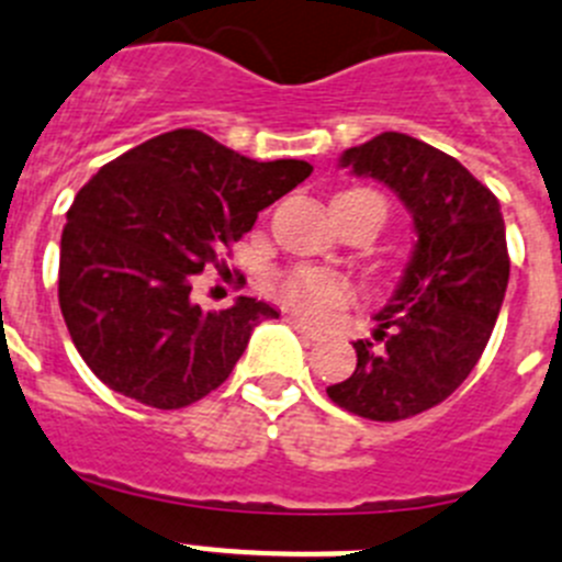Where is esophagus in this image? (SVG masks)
Here are the masks:
<instances>
[{
	"mask_svg": "<svg viewBox=\"0 0 562 562\" xmlns=\"http://www.w3.org/2000/svg\"><path fill=\"white\" fill-rule=\"evenodd\" d=\"M285 322H288V325H291L293 330H296V333H302V336H305V338H311V341H322V333H318V330H313V327L307 325V322H302V318H296V316H288Z\"/></svg>",
	"mask_w": 562,
	"mask_h": 562,
	"instance_id": "1",
	"label": "esophagus"
}]
</instances>
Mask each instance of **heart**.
Wrapping results in <instances>:
<instances>
[{
  "label": "heart",
  "instance_id": "1",
  "mask_svg": "<svg viewBox=\"0 0 562 562\" xmlns=\"http://www.w3.org/2000/svg\"><path fill=\"white\" fill-rule=\"evenodd\" d=\"M358 195H375L367 193V190H352V193L338 195L336 201L344 199H358ZM280 300L291 307L293 313L318 322L325 318L327 313L338 311L341 305H347L352 296L350 282L344 280L341 274L327 269H313V266H300V269H291L288 274L280 277Z\"/></svg>",
  "mask_w": 562,
  "mask_h": 562
}]
</instances>
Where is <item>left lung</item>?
Instances as JSON below:
<instances>
[{"instance_id": "left-lung-1", "label": "left lung", "mask_w": 562, "mask_h": 562, "mask_svg": "<svg viewBox=\"0 0 562 562\" xmlns=\"http://www.w3.org/2000/svg\"><path fill=\"white\" fill-rule=\"evenodd\" d=\"M341 168L383 181L412 212L417 244L352 375L327 386L344 412L397 423L439 406L476 367L509 280L502 204L453 156L386 134L344 150Z\"/></svg>"}]
</instances>
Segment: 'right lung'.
Instances as JSON below:
<instances>
[{
  "label": "right lung",
  "mask_w": 562,
  "mask_h": 562,
  "mask_svg": "<svg viewBox=\"0 0 562 562\" xmlns=\"http://www.w3.org/2000/svg\"><path fill=\"white\" fill-rule=\"evenodd\" d=\"M302 159L255 161L176 128L103 165L80 187L60 235L58 302L80 358L114 392L184 408L229 378L251 330L280 313L240 296L190 300L193 277L302 184Z\"/></svg>",
  "instance_id": "1"
}]
</instances>
